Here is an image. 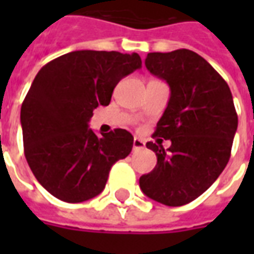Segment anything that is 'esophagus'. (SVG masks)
Here are the masks:
<instances>
[{
	"label": "esophagus",
	"mask_w": 254,
	"mask_h": 254,
	"mask_svg": "<svg viewBox=\"0 0 254 254\" xmlns=\"http://www.w3.org/2000/svg\"><path fill=\"white\" fill-rule=\"evenodd\" d=\"M145 147V143H144L141 138L134 137L133 140V151H138V149H143Z\"/></svg>",
	"instance_id": "obj_1"
}]
</instances>
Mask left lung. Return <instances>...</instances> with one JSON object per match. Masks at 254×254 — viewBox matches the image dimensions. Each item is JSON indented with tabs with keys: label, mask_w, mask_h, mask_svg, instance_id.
Masks as SVG:
<instances>
[{
	"label": "left lung",
	"mask_w": 254,
	"mask_h": 254,
	"mask_svg": "<svg viewBox=\"0 0 254 254\" xmlns=\"http://www.w3.org/2000/svg\"><path fill=\"white\" fill-rule=\"evenodd\" d=\"M145 66L170 87L154 137L171 145L165 151L159 141L147 143L158 163L140 177V188L155 201L180 207L202 194L229 163L238 116L227 83L197 53H148Z\"/></svg>",
	"instance_id": "8db88e82"
}]
</instances>
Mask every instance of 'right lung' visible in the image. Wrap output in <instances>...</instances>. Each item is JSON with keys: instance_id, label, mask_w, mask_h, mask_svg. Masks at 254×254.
Here are the masks:
<instances>
[{"instance_id": "obj_1", "label": "right lung", "mask_w": 254, "mask_h": 254, "mask_svg": "<svg viewBox=\"0 0 254 254\" xmlns=\"http://www.w3.org/2000/svg\"><path fill=\"white\" fill-rule=\"evenodd\" d=\"M141 67L137 53L80 50L53 60L38 72L21 105L24 155L49 193L66 202L98 196L111 166L127 158L133 136L125 129L96 136L92 111L107 106L122 77Z\"/></svg>"}]
</instances>
